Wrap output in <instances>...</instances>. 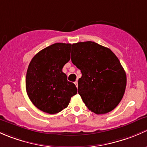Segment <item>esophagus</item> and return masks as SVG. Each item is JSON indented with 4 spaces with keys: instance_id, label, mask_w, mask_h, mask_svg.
Returning a JSON list of instances; mask_svg holds the SVG:
<instances>
[{
    "instance_id": "1",
    "label": "esophagus",
    "mask_w": 147,
    "mask_h": 147,
    "mask_svg": "<svg viewBox=\"0 0 147 147\" xmlns=\"http://www.w3.org/2000/svg\"><path fill=\"white\" fill-rule=\"evenodd\" d=\"M74 84H75L76 87H78V81H76V82H74Z\"/></svg>"
}]
</instances>
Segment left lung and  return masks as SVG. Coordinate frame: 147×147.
Masks as SVG:
<instances>
[{
  "label": "left lung",
  "instance_id": "obj_1",
  "mask_svg": "<svg viewBox=\"0 0 147 147\" xmlns=\"http://www.w3.org/2000/svg\"><path fill=\"white\" fill-rule=\"evenodd\" d=\"M71 61L81 70L78 92L86 106L96 114L114 110L122 100L126 73L110 49L94 42L72 45Z\"/></svg>",
  "mask_w": 147,
  "mask_h": 147
}]
</instances>
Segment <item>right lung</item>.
<instances>
[{
    "mask_svg": "<svg viewBox=\"0 0 147 147\" xmlns=\"http://www.w3.org/2000/svg\"><path fill=\"white\" fill-rule=\"evenodd\" d=\"M71 44L55 43L39 51L32 58L26 74L27 93L39 110L56 114L67 107L77 93L75 84L62 71L70 60Z\"/></svg>",
    "mask_w": 147,
    "mask_h": 147,
    "instance_id": "obj_1",
    "label": "right lung"
}]
</instances>
